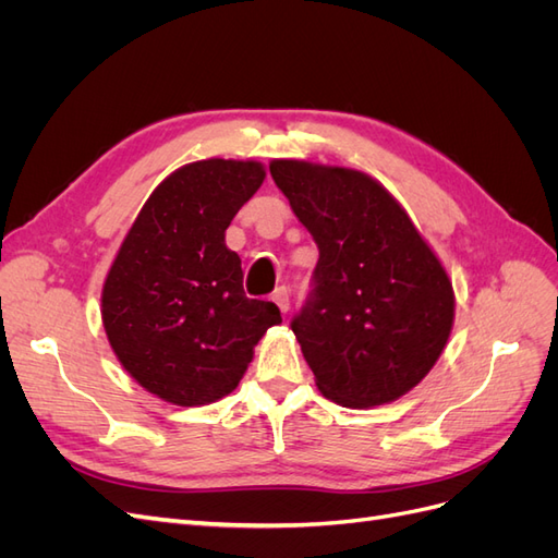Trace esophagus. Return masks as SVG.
<instances>
[{
    "label": "esophagus",
    "mask_w": 558,
    "mask_h": 558,
    "mask_svg": "<svg viewBox=\"0 0 558 558\" xmlns=\"http://www.w3.org/2000/svg\"><path fill=\"white\" fill-rule=\"evenodd\" d=\"M272 302H275V305L281 310V314H286V312H289L291 310V295H289V289H283V286H281V289H277L275 293H272Z\"/></svg>",
    "instance_id": "esophagus-1"
}]
</instances>
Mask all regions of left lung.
<instances>
[{"mask_svg":"<svg viewBox=\"0 0 558 558\" xmlns=\"http://www.w3.org/2000/svg\"><path fill=\"white\" fill-rule=\"evenodd\" d=\"M269 174L318 246L314 298L293 318L316 388L351 410L410 393L453 328L456 295L442 260L365 172L275 158Z\"/></svg>","mask_w":558,"mask_h":558,"instance_id":"8db88e82","label":"left lung"}]
</instances>
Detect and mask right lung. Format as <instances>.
Masks as SVG:
<instances>
[{
    "mask_svg": "<svg viewBox=\"0 0 558 558\" xmlns=\"http://www.w3.org/2000/svg\"><path fill=\"white\" fill-rule=\"evenodd\" d=\"M265 181V165L207 158L165 177L118 248L102 324L125 373L156 398L199 408L232 393L275 302L248 300L226 230Z\"/></svg>",
    "mask_w": 558,
    "mask_h": 558,
    "instance_id": "1",
    "label": "right lung"
}]
</instances>
